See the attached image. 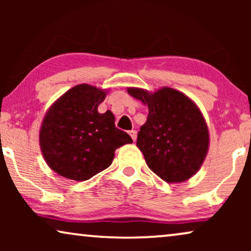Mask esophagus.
<instances>
[{"label":"esophagus","mask_w":251,"mask_h":251,"mask_svg":"<svg viewBox=\"0 0 251 251\" xmlns=\"http://www.w3.org/2000/svg\"><path fill=\"white\" fill-rule=\"evenodd\" d=\"M129 135L131 136L133 142H136V139H137V131H136V130H131V131L129 132Z\"/></svg>","instance_id":"esophagus-1"}]
</instances>
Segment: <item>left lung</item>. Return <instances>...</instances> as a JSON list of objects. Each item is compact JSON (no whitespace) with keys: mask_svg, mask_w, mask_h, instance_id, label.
I'll return each mask as SVG.
<instances>
[{"mask_svg":"<svg viewBox=\"0 0 251 251\" xmlns=\"http://www.w3.org/2000/svg\"><path fill=\"white\" fill-rule=\"evenodd\" d=\"M128 92L149 106L137 147L150 169L168 183H180L197 174L209 146L208 126L197 105L171 88L154 94L129 88Z\"/></svg>","mask_w":251,"mask_h":251,"instance_id":"obj_1","label":"left lung"}]
</instances>
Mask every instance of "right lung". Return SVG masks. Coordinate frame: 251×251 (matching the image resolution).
<instances>
[{"mask_svg": "<svg viewBox=\"0 0 251 251\" xmlns=\"http://www.w3.org/2000/svg\"><path fill=\"white\" fill-rule=\"evenodd\" d=\"M105 91L78 84L64 94L48 111L40 130V145L48 166L76 181L90 179L111 166L116 149L132 143L115 126L111 111L97 108Z\"/></svg>", "mask_w": 251, "mask_h": 251, "instance_id": "add662e5", "label": "right lung"}]
</instances>
